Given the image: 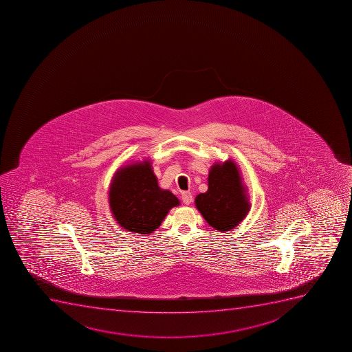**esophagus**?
<instances>
[{"label": "esophagus", "instance_id": "obj_1", "mask_svg": "<svg viewBox=\"0 0 352 352\" xmlns=\"http://www.w3.org/2000/svg\"><path fill=\"white\" fill-rule=\"evenodd\" d=\"M182 202L185 203L186 206H189L192 202V192H184L182 195Z\"/></svg>", "mask_w": 352, "mask_h": 352}]
</instances>
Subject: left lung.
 <instances>
[{"instance_id":"8db88e82","label":"left lung","mask_w":352,"mask_h":352,"mask_svg":"<svg viewBox=\"0 0 352 352\" xmlns=\"http://www.w3.org/2000/svg\"><path fill=\"white\" fill-rule=\"evenodd\" d=\"M208 186V192L196 196V208L214 230H233L250 210L247 189L236 164L230 160L214 164L210 168Z\"/></svg>"}]
</instances>
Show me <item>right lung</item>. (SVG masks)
I'll return each mask as SVG.
<instances>
[{"mask_svg": "<svg viewBox=\"0 0 352 352\" xmlns=\"http://www.w3.org/2000/svg\"><path fill=\"white\" fill-rule=\"evenodd\" d=\"M111 182L110 210L119 226L133 233H153L168 211L180 204L177 196L158 186L150 160L120 167Z\"/></svg>", "mask_w": 352, "mask_h": 352, "instance_id": "right-lung-1", "label": "right lung"}]
</instances>
